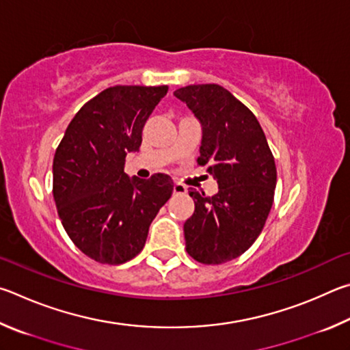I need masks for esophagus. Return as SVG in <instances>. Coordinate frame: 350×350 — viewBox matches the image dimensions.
Returning <instances> with one entry per match:
<instances>
[{
	"instance_id": "esophagus-1",
	"label": "esophagus",
	"mask_w": 350,
	"mask_h": 350,
	"mask_svg": "<svg viewBox=\"0 0 350 350\" xmlns=\"http://www.w3.org/2000/svg\"><path fill=\"white\" fill-rule=\"evenodd\" d=\"M186 192H187V187L185 185H181V183H175L174 193H186Z\"/></svg>"
}]
</instances>
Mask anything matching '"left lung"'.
I'll list each match as a JSON object with an SVG mask.
<instances>
[{
  "instance_id": "1",
  "label": "left lung",
  "mask_w": 350,
  "mask_h": 350,
  "mask_svg": "<svg viewBox=\"0 0 350 350\" xmlns=\"http://www.w3.org/2000/svg\"><path fill=\"white\" fill-rule=\"evenodd\" d=\"M203 127L198 164L217 180L207 197L191 187L193 215L185 223L186 250L203 265L240 256L261 234L273 203L277 167L256 116L218 84L174 92Z\"/></svg>"
}]
</instances>
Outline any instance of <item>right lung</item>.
I'll list each match as a JSON object with an SVG mask.
<instances>
[{"label": "right lung", "instance_id": "right-lung-1", "mask_svg": "<svg viewBox=\"0 0 350 350\" xmlns=\"http://www.w3.org/2000/svg\"><path fill=\"white\" fill-rule=\"evenodd\" d=\"M167 85H113L73 116L53 158V198L73 244L103 265H122L144 247L149 226L174 192L169 175L124 174L129 152Z\"/></svg>", "mask_w": 350, "mask_h": 350}]
</instances>
